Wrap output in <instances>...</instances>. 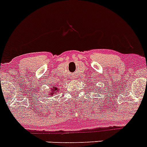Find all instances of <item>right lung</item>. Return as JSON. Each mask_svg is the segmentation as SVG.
Returning a JSON list of instances; mask_svg holds the SVG:
<instances>
[{"label":"right lung","mask_w":147,"mask_h":147,"mask_svg":"<svg viewBox=\"0 0 147 147\" xmlns=\"http://www.w3.org/2000/svg\"><path fill=\"white\" fill-rule=\"evenodd\" d=\"M57 88L56 87V86H53V89H51V93L49 94V95L50 96H52V95L53 94V93L57 92Z\"/></svg>","instance_id":"add662e5"}]
</instances>
